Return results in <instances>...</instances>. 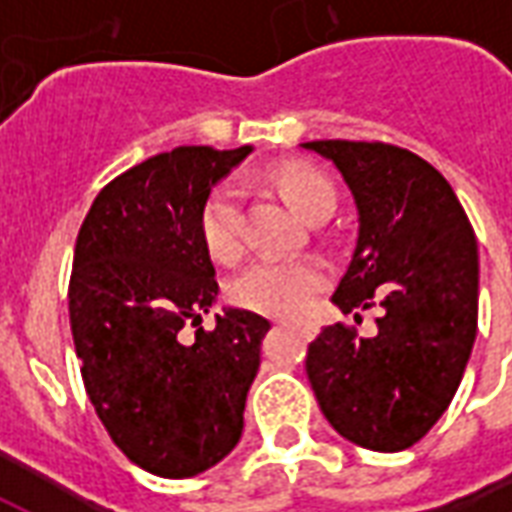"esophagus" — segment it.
Listing matches in <instances>:
<instances>
[{
  "instance_id": "34e87169",
  "label": "esophagus",
  "mask_w": 512,
  "mask_h": 512,
  "mask_svg": "<svg viewBox=\"0 0 512 512\" xmlns=\"http://www.w3.org/2000/svg\"><path fill=\"white\" fill-rule=\"evenodd\" d=\"M299 332L301 337H307V340H310L312 334H315V326H299Z\"/></svg>"
}]
</instances>
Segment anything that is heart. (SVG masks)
<instances>
[{
    "mask_svg": "<svg viewBox=\"0 0 512 512\" xmlns=\"http://www.w3.org/2000/svg\"><path fill=\"white\" fill-rule=\"evenodd\" d=\"M282 194L307 219L321 222L332 216L337 191L332 180L315 169H279L271 175ZM202 244L216 260L230 263L244 252V186L222 180L205 197L200 211ZM329 285V271L318 260H274L263 257L246 266L230 282V301L241 310L296 321L312 310L315 299Z\"/></svg>",
    "mask_w": 512,
    "mask_h": 512,
    "instance_id": "b5f03b06",
    "label": "heart"
}]
</instances>
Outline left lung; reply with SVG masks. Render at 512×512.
I'll return each mask as SVG.
<instances>
[{"instance_id": "8db88e82", "label": "left lung", "mask_w": 512, "mask_h": 512, "mask_svg": "<svg viewBox=\"0 0 512 512\" xmlns=\"http://www.w3.org/2000/svg\"><path fill=\"white\" fill-rule=\"evenodd\" d=\"M359 213L351 266L332 301L356 321L378 307V332L323 326L307 378L323 417L365 450L417 444L450 406L477 334V241L439 169L386 142L318 139Z\"/></svg>"}]
</instances>
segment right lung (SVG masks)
<instances>
[{
    "label": "right lung",
    "mask_w": 512,
    "mask_h": 512,
    "mask_svg": "<svg viewBox=\"0 0 512 512\" xmlns=\"http://www.w3.org/2000/svg\"><path fill=\"white\" fill-rule=\"evenodd\" d=\"M249 153L183 145L147 158L98 191L76 235L68 310L87 397L128 461L169 480L238 444L260 367L266 318L224 310L200 326L219 293L202 202Z\"/></svg>",
    "instance_id": "right-lung-1"
}]
</instances>
